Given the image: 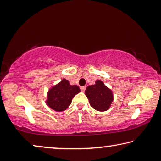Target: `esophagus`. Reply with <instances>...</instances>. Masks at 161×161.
Here are the masks:
<instances>
[{
  "label": "esophagus",
  "instance_id": "esophagus-1",
  "mask_svg": "<svg viewBox=\"0 0 161 161\" xmlns=\"http://www.w3.org/2000/svg\"><path fill=\"white\" fill-rule=\"evenodd\" d=\"M80 89H81V92H84V91H85V89H86V86H81L80 87Z\"/></svg>",
  "mask_w": 161,
  "mask_h": 161
}]
</instances>
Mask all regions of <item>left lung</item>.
<instances>
[{"mask_svg": "<svg viewBox=\"0 0 161 161\" xmlns=\"http://www.w3.org/2000/svg\"><path fill=\"white\" fill-rule=\"evenodd\" d=\"M85 94L92 108L99 111L108 109L113 102L112 92L99 80L97 81L94 85L87 86Z\"/></svg>", "mask_w": 161, "mask_h": 161, "instance_id": "8db88e82", "label": "left lung"}]
</instances>
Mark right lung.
<instances>
[{
    "label": "right lung",
    "instance_id": "1",
    "mask_svg": "<svg viewBox=\"0 0 161 161\" xmlns=\"http://www.w3.org/2000/svg\"><path fill=\"white\" fill-rule=\"evenodd\" d=\"M79 92H80V87L70 85L69 81L64 79L49 91L47 103L54 111H64L69 107L72 99Z\"/></svg>",
    "mask_w": 161,
    "mask_h": 161
}]
</instances>
